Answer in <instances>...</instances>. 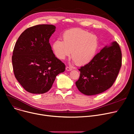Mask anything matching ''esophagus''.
Masks as SVG:
<instances>
[{
    "label": "esophagus",
    "instance_id": "34e87169",
    "mask_svg": "<svg viewBox=\"0 0 134 134\" xmlns=\"http://www.w3.org/2000/svg\"><path fill=\"white\" fill-rule=\"evenodd\" d=\"M72 69H73V68L71 66H67L66 67V69L67 71H72Z\"/></svg>",
    "mask_w": 134,
    "mask_h": 134
}]
</instances>
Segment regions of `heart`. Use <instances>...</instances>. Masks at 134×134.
Returning <instances> with one entry per match:
<instances>
[{
    "mask_svg": "<svg viewBox=\"0 0 134 134\" xmlns=\"http://www.w3.org/2000/svg\"><path fill=\"white\" fill-rule=\"evenodd\" d=\"M56 58L64 60L72 52L73 61L79 65H85L94 58L98 48V40L96 36L87 31L73 29L63 34V41L55 40L52 44Z\"/></svg>",
    "mask_w": 134,
    "mask_h": 134,
    "instance_id": "1",
    "label": "heart"
}]
</instances>
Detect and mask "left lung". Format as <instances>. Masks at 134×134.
Here are the masks:
<instances>
[{
    "instance_id": "8db88e82",
    "label": "left lung",
    "mask_w": 134,
    "mask_h": 134,
    "mask_svg": "<svg viewBox=\"0 0 134 134\" xmlns=\"http://www.w3.org/2000/svg\"><path fill=\"white\" fill-rule=\"evenodd\" d=\"M122 65V53L116 41L104 47L85 66L81 67L75 85L82 93L92 96L101 93L113 85Z\"/></svg>"
}]
</instances>
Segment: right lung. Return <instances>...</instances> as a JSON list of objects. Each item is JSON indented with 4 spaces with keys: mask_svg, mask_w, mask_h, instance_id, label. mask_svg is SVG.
Listing matches in <instances>:
<instances>
[{
    "mask_svg": "<svg viewBox=\"0 0 134 134\" xmlns=\"http://www.w3.org/2000/svg\"><path fill=\"white\" fill-rule=\"evenodd\" d=\"M56 27L40 24L27 28L18 38L12 62L15 76L28 92L43 94L50 90L65 65L55 57L49 43Z\"/></svg>",
    "mask_w": 134,
    "mask_h": 134,
    "instance_id": "1",
    "label": "right lung"
}]
</instances>
